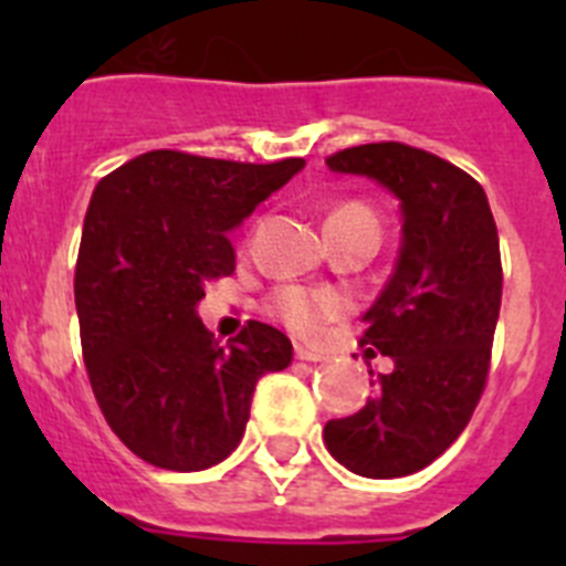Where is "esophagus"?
<instances>
[{
    "mask_svg": "<svg viewBox=\"0 0 566 566\" xmlns=\"http://www.w3.org/2000/svg\"><path fill=\"white\" fill-rule=\"evenodd\" d=\"M294 357H297V359H306V363H323V359H326V354L308 352V348H303V345H297V348H294Z\"/></svg>",
    "mask_w": 566,
    "mask_h": 566,
    "instance_id": "34e87169",
    "label": "esophagus"
}]
</instances>
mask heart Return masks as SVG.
<instances>
[{
    "mask_svg": "<svg viewBox=\"0 0 566 566\" xmlns=\"http://www.w3.org/2000/svg\"><path fill=\"white\" fill-rule=\"evenodd\" d=\"M332 229H371L379 234V221L371 209L359 201L339 203L328 218V232ZM352 308L348 297L334 289H308L300 283H286L274 289L266 300V314L277 323L294 332L297 337H317L328 319L343 317Z\"/></svg>",
    "mask_w": 566,
    "mask_h": 566,
    "instance_id": "b5f03b06",
    "label": "heart"
}]
</instances>
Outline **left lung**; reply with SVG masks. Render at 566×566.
<instances>
[{
  "label": "left lung",
  "mask_w": 566,
  "mask_h": 566,
  "mask_svg": "<svg viewBox=\"0 0 566 566\" xmlns=\"http://www.w3.org/2000/svg\"><path fill=\"white\" fill-rule=\"evenodd\" d=\"M326 164L397 195L402 249L363 332V345L391 357L394 371L374 379V399L357 413L326 422L323 439L359 476H408L457 442L488 385L502 306L496 221L479 181L424 149L363 144Z\"/></svg>",
  "instance_id": "obj_1"
}]
</instances>
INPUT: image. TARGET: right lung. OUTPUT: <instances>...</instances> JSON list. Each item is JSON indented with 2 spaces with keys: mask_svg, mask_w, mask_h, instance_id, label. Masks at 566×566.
Segmentation results:
<instances>
[{
  "mask_svg": "<svg viewBox=\"0 0 566 566\" xmlns=\"http://www.w3.org/2000/svg\"><path fill=\"white\" fill-rule=\"evenodd\" d=\"M306 167L153 149L98 181L76 260L90 388L113 433L164 470H207L238 448L254 385L292 363L283 332L249 319L227 345L195 314L234 272L229 232Z\"/></svg>",
  "mask_w": 566,
  "mask_h": 566,
  "instance_id": "add662e5",
  "label": "right lung"
}]
</instances>
